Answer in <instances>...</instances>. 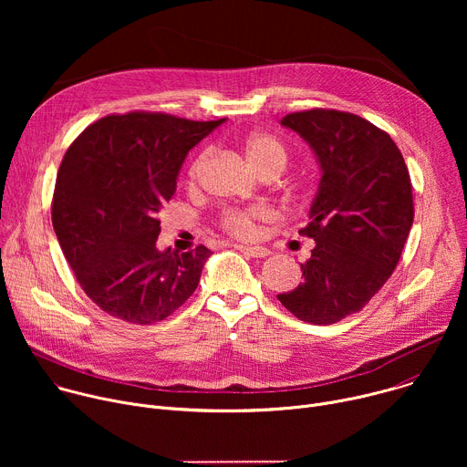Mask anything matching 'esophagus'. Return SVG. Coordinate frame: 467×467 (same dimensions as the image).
I'll use <instances>...</instances> for the list:
<instances>
[{
    "mask_svg": "<svg viewBox=\"0 0 467 467\" xmlns=\"http://www.w3.org/2000/svg\"><path fill=\"white\" fill-rule=\"evenodd\" d=\"M234 247L240 249V251H244V253H247V254H251V256H254V258H264V256L270 254V249H268V247H262V245H244V244H236Z\"/></svg>",
    "mask_w": 467,
    "mask_h": 467,
    "instance_id": "obj_1",
    "label": "esophagus"
}]
</instances>
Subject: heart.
Listing matches in <instances>:
<instances>
[{"label":"heart","mask_w":467,"mask_h":467,"mask_svg":"<svg viewBox=\"0 0 467 467\" xmlns=\"http://www.w3.org/2000/svg\"><path fill=\"white\" fill-rule=\"evenodd\" d=\"M244 157L247 161V164L262 177V175H279L288 162V155L285 146L268 132H253L249 135L244 144ZM207 161V153H199L193 162L188 168V179L195 181L199 171H202L203 164ZM268 213L260 211V209H253V211H238V209H231L227 213H223L222 216V225L233 233L234 236L245 238L251 236L254 231V220L258 218H265Z\"/></svg>","instance_id":"1"}]
</instances>
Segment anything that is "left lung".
I'll return each mask as SVG.
<instances>
[{
  "instance_id": "left-lung-1",
  "label": "left lung",
  "mask_w": 467,
  "mask_h": 467,
  "mask_svg": "<svg viewBox=\"0 0 467 467\" xmlns=\"http://www.w3.org/2000/svg\"><path fill=\"white\" fill-rule=\"evenodd\" d=\"M308 144L321 170L299 231L316 242L303 283L279 301L297 319L337 323L384 286L414 222L412 184L401 151L384 130L340 110H305L281 119Z\"/></svg>"
}]
</instances>
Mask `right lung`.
<instances>
[{
    "label": "right lung",
    "mask_w": 467,
    "mask_h": 467,
    "mask_svg": "<svg viewBox=\"0 0 467 467\" xmlns=\"http://www.w3.org/2000/svg\"><path fill=\"white\" fill-rule=\"evenodd\" d=\"M159 112L105 116L66 151L51 220L85 294L107 314L150 325L197 288L213 254L157 247L159 213L177 188L188 151L220 127Z\"/></svg>",
    "instance_id": "add662e5"
}]
</instances>
